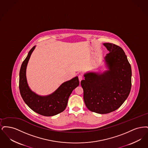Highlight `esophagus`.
I'll use <instances>...</instances> for the list:
<instances>
[{"instance_id": "34e87169", "label": "esophagus", "mask_w": 148, "mask_h": 148, "mask_svg": "<svg viewBox=\"0 0 148 148\" xmlns=\"http://www.w3.org/2000/svg\"><path fill=\"white\" fill-rule=\"evenodd\" d=\"M78 77H79V82H80H80L83 80V76H82V75H79L78 76Z\"/></svg>"}]
</instances>
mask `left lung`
Segmentation results:
<instances>
[{
	"label": "left lung",
	"mask_w": 148,
	"mask_h": 148,
	"mask_svg": "<svg viewBox=\"0 0 148 148\" xmlns=\"http://www.w3.org/2000/svg\"><path fill=\"white\" fill-rule=\"evenodd\" d=\"M103 45L109 51L104 57L108 70L87 72L80 83L85 106L98 114L118 109L128 97L132 87L131 66L124 50L112 43Z\"/></svg>",
	"instance_id": "left-lung-1"
}]
</instances>
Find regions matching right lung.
Masks as SVG:
<instances>
[{
  "mask_svg": "<svg viewBox=\"0 0 148 148\" xmlns=\"http://www.w3.org/2000/svg\"><path fill=\"white\" fill-rule=\"evenodd\" d=\"M34 46L21 64L19 72V90L21 97L29 107L36 113L46 116H54L65 109L69 96L79 85L77 77H73L60 85L55 92L46 96H41L33 92L29 86L26 70Z\"/></svg>",
  "mask_w": 148,
  "mask_h": 148,
  "instance_id": "1",
  "label": "right lung"
}]
</instances>
